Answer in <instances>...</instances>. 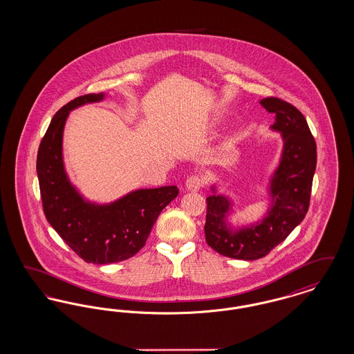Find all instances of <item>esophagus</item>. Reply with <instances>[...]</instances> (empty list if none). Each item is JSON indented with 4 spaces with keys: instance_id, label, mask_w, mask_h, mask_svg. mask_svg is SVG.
<instances>
[{
    "instance_id": "obj_1",
    "label": "esophagus",
    "mask_w": 354,
    "mask_h": 354,
    "mask_svg": "<svg viewBox=\"0 0 354 354\" xmlns=\"http://www.w3.org/2000/svg\"><path fill=\"white\" fill-rule=\"evenodd\" d=\"M203 185V179L199 176H191L185 180V189L191 192H198L201 191Z\"/></svg>"
}]
</instances>
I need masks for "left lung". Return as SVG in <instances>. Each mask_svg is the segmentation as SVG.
I'll return each mask as SVG.
<instances>
[{
  "instance_id": "8db88e82",
  "label": "left lung",
  "mask_w": 354,
  "mask_h": 354,
  "mask_svg": "<svg viewBox=\"0 0 354 354\" xmlns=\"http://www.w3.org/2000/svg\"><path fill=\"white\" fill-rule=\"evenodd\" d=\"M260 104L276 114L270 130L280 133L283 139L280 160L267 187V214L250 225L234 227L228 221L235 212L232 199L219 194L216 185H211L212 195L207 198V244L220 254L239 260L266 256L303 221L317 162L316 142L303 114L290 103L273 97L261 100Z\"/></svg>"
}]
</instances>
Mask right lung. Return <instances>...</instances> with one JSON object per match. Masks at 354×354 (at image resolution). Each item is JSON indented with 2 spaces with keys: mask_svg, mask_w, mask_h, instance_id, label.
Listing matches in <instances>:
<instances>
[{
  "mask_svg": "<svg viewBox=\"0 0 354 354\" xmlns=\"http://www.w3.org/2000/svg\"><path fill=\"white\" fill-rule=\"evenodd\" d=\"M106 98L87 94L68 102L51 119L38 149L37 175L44 212L51 227L86 263L110 264L133 257L162 209L172 202L176 185L139 188L111 203L90 202L68 179L64 163V129L71 110Z\"/></svg>",
  "mask_w": 354,
  "mask_h": 354,
  "instance_id": "add662e5",
  "label": "right lung"
}]
</instances>
